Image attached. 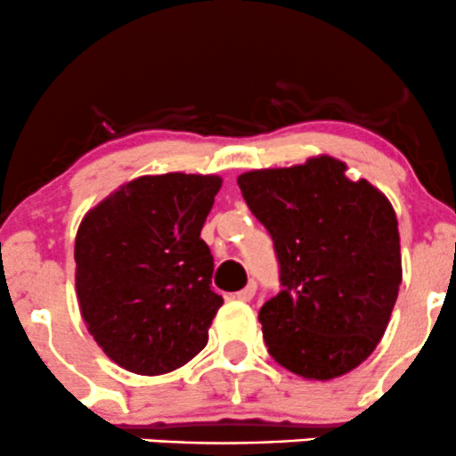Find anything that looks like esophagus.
<instances>
[{
    "label": "esophagus",
    "mask_w": 456,
    "mask_h": 456,
    "mask_svg": "<svg viewBox=\"0 0 456 456\" xmlns=\"http://www.w3.org/2000/svg\"><path fill=\"white\" fill-rule=\"evenodd\" d=\"M253 297H255V283H248L247 288H244V289H240V292L233 294V298H238V301H244V303H247V301H251Z\"/></svg>",
    "instance_id": "1"
}]
</instances>
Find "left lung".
<instances>
[{"instance_id": "left-lung-1", "label": "left lung", "mask_w": 456, "mask_h": 456, "mask_svg": "<svg viewBox=\"0 0 456 456\" xmlns=\"http://www.w3.org/2000/svg\"><path fill=\"white\" fill-rule=\"evenodd\" d=\"M238 186L281 270L283 289L259 309L270 357L309 381L354 370L381 342L403 281L392 203L331 155L242 173Z\"/></svg>"}]
</instances>
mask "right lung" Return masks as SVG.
<instances>
[{
	"label": "right lung",
	"mask_w": 456,
	"mask_h": 456,
	"mask_svg": "<svg viewBox=\"0 0 456 456\" xmlns=\"http://www.w3.org/2000/svg\"><path fill=\"white\" fill-rule=\"evenodd\" d=\"M218 175H144L114 190L75 236V289L88 333L114 363L158 377L208 344L223 297L201 229Z\"/></svg>",
	"instance_id": "add662e5"
}]
</instances>
